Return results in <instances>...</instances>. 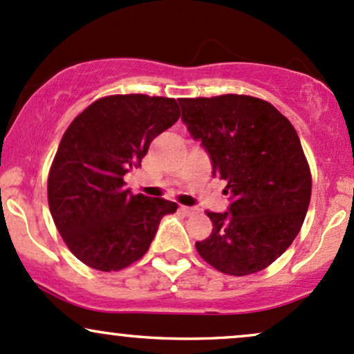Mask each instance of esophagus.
<instances>
[{"label": "esophagus", "instance_id": "esophagus-1", "mask_svg": "<svg viewBox=\"0 0 354 354\" xmlns=\"http://www.w3.org/2000/svg\"><path fill=\"white\" fill-rule=\"evenodd\" d=\"M180 212L185 213V215H193V213H196V208H193V207H183V205H181Z\"/></svg>", "mask_w": 354, "mask_h": 354}]
</instances>
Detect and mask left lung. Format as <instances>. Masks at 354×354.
<instances>
[{
	"instance_id": "8db88e82",
	"label": "left lung",
	"mask_w": 354,
	"mask_h": 354,
	"mask_svg": "<svg viewBox=\"0 0 354 354\" xmlns=\"http://www.w3.org/2000/svg\"><path fill=\"white\" fill-rule=\"evenodd\" d=\"M181 120L227 181L230 205L196 250L216 270L248 275L266 269L296 239L310 200V171L292 124L250 95L180 99Z\"/></svg>"
}]
</instances>
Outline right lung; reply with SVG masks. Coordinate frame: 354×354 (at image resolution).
<instances>
[{
  "label": "right lung",
  "mask_w": 354,
  "mask_h": 354,
  "mask_svg": "<svg viewBox=\"0 0 354 354\" xmlns=\"http://www.w3.org/2000/svg\"><path fill=\"white\" fill-rule=\"evenodd\" d=\"M180 119L176 100L142 94L95 100L65 131L48 174V207L62 239L92 269L111 272L146 254L178 205L133 195L124 174Z\"/></svg>",
  "instance_id": "1"
}]
</instances>
